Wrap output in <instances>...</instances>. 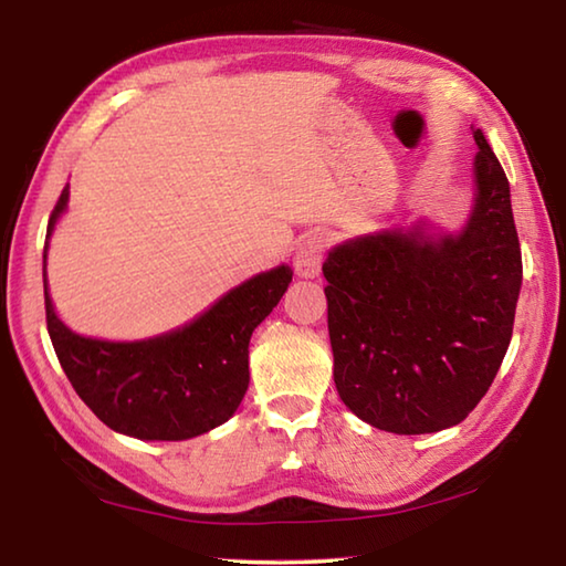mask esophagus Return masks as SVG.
I'll list each match as a JSON object with an SVG mask.
<instances>
[{
  "mask_svg": "<svg viewBox=\"0 0 566 566\" xmlns=\"http://www.w3.org/2000/svg\"><path fill=\"white\" fill-rule=\"evenodd\" d=\"M329 239L324 234H312L296 247L294 254V272L300 276H317L322 270L324 256H327Z\"/></svg>",
  "mask_w": 566,
  "mask_h": 566,
  "instance_id": "obj_1",
  "label": "esophagus"
}]
</instances>
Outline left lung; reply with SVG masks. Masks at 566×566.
<instances>
[{
  "mask_svg": "<svg viewBox=\"0 0 566 566\" xmlns=\"http://www.w3.org/2000/svg\"><path fill=\"white\" fill-rule=\"evenodd\" d=\"M476 202L459 237L381 232L329 252L334 385L367 424L429 434L467 419L510 347L522 286L510 181L474 129Z\"/></svg>",
  "mask_w": 566,
  "mask_h": 566,
  "instance_id": "obj_1",
  "label": "left lung"
}]
</instances>
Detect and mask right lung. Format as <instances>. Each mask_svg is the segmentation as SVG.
Masks as SVG:
<instances>
[{
	"label": "right lung",
	"mask_w": 566,
	"mask_h": 566,
	"mask_svg": "<svg viewBox=\"0 0 566 566\" xmlns=\"http://www.w3.org/2000/svg\"><path fill=\"white\" fill-rule=\"evenodd\" d=\"M66 199L70 187L52 209L50 234ZM290 282V266H276L224 294L187 327L124 344L66 329L56 319L44 280L46 329L66 379L104 424L137 439L179 442L234 415L249 387V339Z\"/></svg>",
	"instance_id": "1"
}]
</instances>
